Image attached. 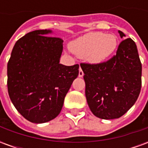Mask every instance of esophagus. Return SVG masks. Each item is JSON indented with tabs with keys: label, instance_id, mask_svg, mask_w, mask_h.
<instances>
[{
	"label": "esophagus",
	"instance_id": "1",
	"mask_svg": "<svg viewBox=\"0 0 148 148\" xmlns=\"http://www.w3.org/2000/svg\"><path fill=\"white\" fill-rule=\"evenodd\" d=\"M83 75H84L83 71H82V68L80 67V69H79V73H78V77H83Z\"/></svg>",
	"mask_w": 148,
	"mask_h": 148
}]
</instances>
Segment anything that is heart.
I'll return each mask as SVG.
<instances>
[{
    "label": "heart",
    "mask_w": 148,
    "mask_h": 148,
    "mask_svg": "<svg viewBox=\"0 0 148 148\" xmlns=\"http://www.w3.org/2000/svg\"><path fill=\"white\" fill-rule=\"evenodd\" d=\"M117 46V39L112 34L90 32L71 42V49L78 57L86 58L93 64H100L110 57Z\"/></svg>",
    "instance_id": "heart-1"
}]
</instances>
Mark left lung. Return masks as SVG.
<instances>
[{
  "mask_svg": "<svg viewBox=\"0 0 148 148\" xmlns=\"http://www.w3.org/2000/svg\"><path fill=\"white\" fill-rule=\"evenodd\" d=\"M121 38L125 36L118 31ZM86 82V97L97 117L112 120L132 107L141 90L142 64L136 43L130 38L118 46L116 54L100 64L81 63Z\"/></svg>",
  "mask_w": 148,
  "mask_h": 148,
  "instance_id": "8db88e82",
  "label": "left lung"
}]
</instances>
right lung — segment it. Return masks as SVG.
<instances>
[{
    "label": "right lung",
    "mask_w": 148,
    "mask_h": 148,
    "mask_svg": "<svg viewBox=\"0 0 148 148\" xmlns=\"http://www.w3.org/2000/svg\"><path fill=\"white\" fill-rule=\"evenodd\" d=\"M51 32L36 30L18 39L7 66L12 102L26 120L36 124L48 122L60 113L78 75V64L59 63L63 40L47 36Z\"/></svg>",
    "instance_id": "1"
}]
</instances>
